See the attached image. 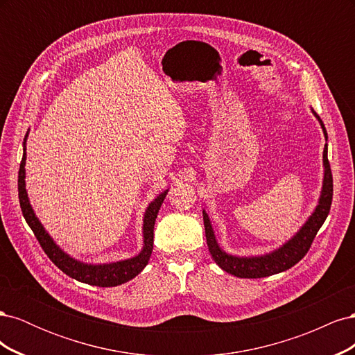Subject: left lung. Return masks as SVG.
Listing matches in <instances>:
<instances>
[{"mask_svg": "<svg viewBox=\"0 0 355 355\" xmlns=\"http://www.w3.org/2000/svg\"><path fill=\"white\" fill-rule=\"evenodd\" d=\"M313 114L315 115L317 120L323 128L324 137L327 141V132L326 127L321 121V118L317 115V112L313 110ZM323 164H324V179H323V188H321V196L318 200V204L313 214L308 218V220L304 223V227L300 228L296 235H293L287 243H284L280 249H277L271 253H266L262 256H250V257H240L232 256L227 252H223L214 232L211 228V222L207 216L206 210H202V219H204V230H206V240L209 245V252L213 257V261L216 262L223 271L228 274H232L240 278H262L270 277L278 272H283L288 268L296 265L302 257L308 253L311 244H313L318 230L321 225L324 223L327 214L330 211L331 206V197H333V178L331 170L327 158V144L323 151Z\"/></svg>", "mask_w": 355, "mask_h": 355, "instance_id": "left-lung-1", "label": "left lung"}]
</instances>
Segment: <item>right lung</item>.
Listing matches in <instances>:
<instances>
[{
    "mask_svg": "<svg viewBox=\"0 0 355 355\" xmlns=\"http://www.w3.org/2000/svg\"><path fill=\"white\" fill-rule=\"evenodd\" d=\"M26 137L25 136V142H24V157H22V163H20L19 168V180H17V187H19V201H20V209H22L24 218L26 223L31 227L32 232L35 234V237L42 247V250L46 252V254L50 257V261L55 263L60 271L65 272L67 275L75 278L81 283H87L92 286H99V287H115L120 286L128 280H132L139 272H141L144 268L146 266L149 257H151L153 253V244H154V225L158 210L163 204L168 189L151 201L146 211H145V218H144V249L135 257H130V259L125 261H118L112 263H101V265H93V263H84L77 259H73L68 253L63 252L60 247L53 241V239L49 235V232L42 227L38 218L35 216L34 210H32L29 198L26 194V188H25V163H26Z\"/></svg>",
    "mask_w": 355,
    "mask_h": 355,
    "instance_id": "add662e5",
    "label": "right lung"
}]
</instances>
